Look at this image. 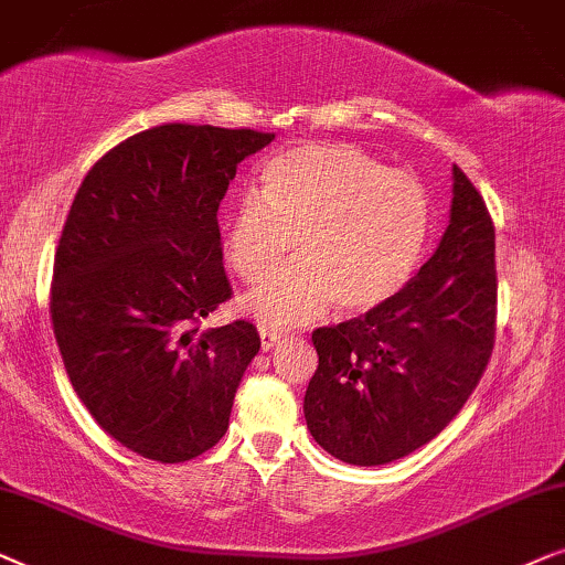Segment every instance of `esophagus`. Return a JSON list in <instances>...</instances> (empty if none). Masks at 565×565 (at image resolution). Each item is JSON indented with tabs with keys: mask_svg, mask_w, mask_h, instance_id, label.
Wrapping results in <instances>:
<instances>
[{
	"mask_svg": "<svg viewBox=\"0 0 565 565\" xmlns=\"http://www.w3.org/2000/svg\"><path fill=\"white\" fill-rule=\"evenodd\" d=\"M258 333H260V349L263 351H270L276 343H281V333H276V330L258 328Z\"/></svg>",
	"mask_w": 565,
	"mask_h": 565,
	"instance_id": "esophagus-1",
	"label": "esophagus"
}]
</instances>
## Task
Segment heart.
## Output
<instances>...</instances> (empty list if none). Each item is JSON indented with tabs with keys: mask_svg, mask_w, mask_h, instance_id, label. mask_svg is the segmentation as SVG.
Returning a JSON list of instances; mask_svg holds the SVG:
<instances>
[{
	"mask_svg": "<svg viewBox=\"0 0 565 565\" xmlns=\"http://www.w3.org/2000/svg\"><path fill=\"white\" fill-rule=\"evenodd\" d=\"M431 230L424 185L351 145H299L270 157L258 191L239 195L222 227V255L243 281L239 310L268 328L310 322L330 305L366 312L385 305L418 266Z\"/></svg>",
	"mask_w": 565,
	"mask_h": 565,
	"instance_id": "b5f03b06",
	"label": "heart"
}]
</instances>
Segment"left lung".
I'll return each mask as SVG.
<instances>
[{"label": "left lung", "mask_w": 565, "mask_h": 565, "mask_svg": "<svg viewBox=\"0 0 565 565\" xmlns=\"http://www.w3.org/2000/svg\"><path fill=\"white\" fill-rule=\"evenodd\" d=\"M495 335V232L468 175L452 168V206L416 276L361 318L318 328L305 420L328 455L387 465L452 420L486 372Z\"/></svg>", "instance_id": "obj_1"}]
</instances>
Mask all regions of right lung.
Here are the masks:
<instances>
[{"label":"right lung","instance_id":"right-lung-1","mask_svg":"<svg viewBox=\"0 0 565 565\" xmlns=\"http://www.w3.org/2000/svg\"><path fill=\"white\" fill-rule=\"evenodd\" d=\"M274 134L164 124L82 180L54 260L51 320L74 393L113 439L185 462L230 426L253 322L199 328L232 289L216 212L237 164Z\"/></svg>","mask_w":565,"mask_h":565}]
</instances>
